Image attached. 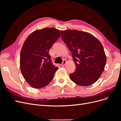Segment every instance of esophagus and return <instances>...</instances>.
Returning <instances> with one entry per match:
<instances>
[{"label": "esophagus", "instance_id": "1", "mask_svg": "<svg viewBox=\"0 0 121 121\" xmlns=\"http://www.w3.org/2000/svg\"><path fill=\"white\" fill-rule=\"evenodd\" d=\"M66 63H67V61L65 60H64L63 61V63L61 64L60 65H61V66H64V65H65V64H66Z\"/></svg>", "mask_w": 121, "mask_h": 121}]
</instances>
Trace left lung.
I'll return each mask as SVG.
<instances>
[{
  "label": "left lung",
  "instance_id": "left-lung-1",
  "mask_svg": "<svg viewBox=\"0 0 121 121\" xmlns=\"http://www.w3.org/2000/svg\"><path fill=\"white\" fill-rule=\"evenodd\" d=\"M64 42L72 52L76 71L69 74L73 82L80 86L95 82L104 71L107 58L99 40L89 33L78 30L60 31Z\"/></svg>",
  "mask_w": 121,
  "mask_h": 121
}]
</instances>
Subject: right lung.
<instances>
[{
  "mask_svg": "<svg viewBox=\"0 0 121 121\" xmlns=\"http://www.w3.org/2000/svg\"><path fill=\"white\" fill-rule=\"evenodd\" d=\"M60 36V30L46 28L32 32L24 43L20 54L21 71L34 88L48 85L58 69L52 63L49 50Z\"/></svg>",
  "mask_w": 121,
  "mask_h": 121,
  "instance_id": "right-lung-1",
  "label": "right lung"
}]
</instances>
